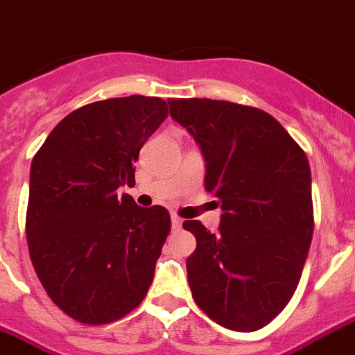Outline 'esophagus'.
Returning <instances> with one entry per match:
<instances>
[{
  "mask_svg": "<svg viewBox=\"0 0 355 355\" xmlns=\"http://www.w3.org/2000/svg\"><path fill=\"white\" fill-rule=\"evenodd\" d=\"M171 226L173 230H180L182 227V218L178 217V215H171Z\"/></svg>",
  "mask_w": 355,
  "mask_h": 355,
  "instance_id": "obj_1",
  "label": "esophagus"
}]
</instances>
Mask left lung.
Returning a JSON list of instances; mask_svg holds the SVG:
<instances>
[{"mask_svg":"<svg viewBox=\"0 0 355 355\" xmlns=\"http://www.w3.org/2000/svg\"><path fill=\"white\" fill-rule=\"evenodd\" d=\"M171 116L206 158V191L218 198V232L184 220L197 239L187 257L193 299L220 327L253 332L275 319L301 279L313 233L306 153L257 107L171 98Z\"/></svg>","mask_w":355,"mask_h":355,"instance_id":"left-lung-1","label":"left lung"}]
</instances>
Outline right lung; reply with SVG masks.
Returning a JSON list of instances; mask_svg holds the SVG:
<instances>
[{"instance_id": "add662e5", "label": "right lung", "mask_w": 355, "mask_h": 355, "mask_svg": "<svg viewBox=\"0 0 355 355\" xmlns=\"http://www.w3.org/2000/svg\"><path fill=\"white\" fill-rule=\"evenodd\" d=\"M168 112L162 98L140 94L87 103L34 155L28 253L49 297L74 321H118L151 286L171 217L116 189L135 186L132 164Z\"/></svg>"}]
</instances>
